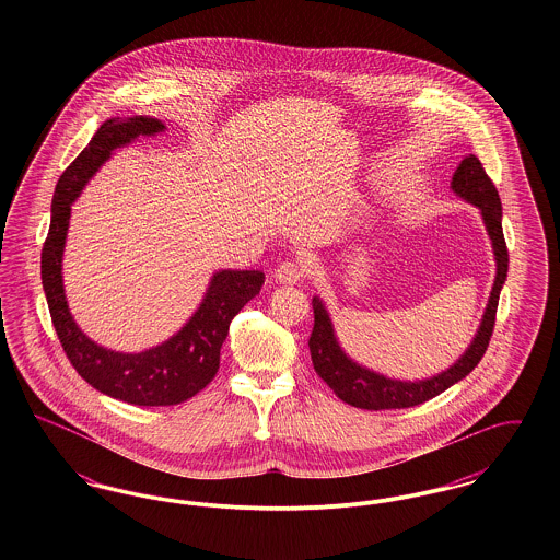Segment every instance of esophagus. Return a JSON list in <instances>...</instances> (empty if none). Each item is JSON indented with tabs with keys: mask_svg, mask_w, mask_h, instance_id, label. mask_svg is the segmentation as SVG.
Wrapping results in <instances>:
<instances>
[{
	"mask_svg": "<svg viewBox=\"0 0 560 560\" xmlns=\"http://www.w3.org/2000/svg\"><path fill=\"white\" fill-rule=\"evenodd\" d=\"M306 272V267L302 262H283L275 270V281L281 285H293L298 283Z\"/></svg>",
	"mask_w": 560,
	"mask_h": 560,
	"instance_id": "obj_1",
	"label": "esophagus"
}]
</instances>
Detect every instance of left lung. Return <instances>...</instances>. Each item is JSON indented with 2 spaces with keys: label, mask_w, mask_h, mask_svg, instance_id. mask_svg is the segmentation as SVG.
<instances>
[{
  "label": "left lung",
  "mask_w": 560,
  "mask_h": 560,
  "mask_svg": "<svg viewBox=\"0 0 560 560\" xmlns=\"http://www.w3.org/2000/svg\"><path fill=\"white\" fill-rule=\"evenodd\" d=\"M452 190L459 199L479 208L482 224L487 229V235L493 247V258H495V279H493V288L489 293L479 329L472 342L464 350V354L445 372L424 377V380L388 377L384 373L373 372L348 357L347 350L342 348L336 336L334 323L323 300L319 295H315L313 298L315 327L308 340L311 359L320 380L340 399L352 407L380 411V409H402V407L420 405L424 400L445 393L459 380H464L479 365L485 350L489 347V338L495 325L500 292L508 277V249L504 231H502V201H500L498 188L493 187V183L489 180V176L480 165L479 158L475 155L464 158L457 165V170L453 172Z\"/></svg>",
  "instance_id": "8db88e82"
}]
</instances>
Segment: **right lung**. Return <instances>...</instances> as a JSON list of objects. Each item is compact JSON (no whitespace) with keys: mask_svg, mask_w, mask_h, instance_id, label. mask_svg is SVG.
I'll use <instances>...</instances> for the list:
<instances>
[{"mask_svg":"<svg viewBox=\"0 0 560 560\" xmlns=\"http://www.w3.org/2000/svg\"><path fill=\"white\" fill-rule=\"evenodd\" d=\"M161 132H165V124L149 115L107 119L80 158L58 178L50 233L42 249V285L54 329L69 361L98 393L140 407L178 405L203 390L220 368V348L229 336L231 320L260 293L265 283L262 270H215L203 300L187 323L158 347L140 352L103 347L81 331L62 283V254L71 206L117 149L132 144L140 136Z\"/></svg>","mask_w":560,"mask_h":560,"instance_id":"add662e5","label":"right lung"}]
</instances>
